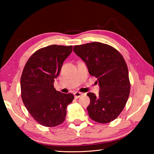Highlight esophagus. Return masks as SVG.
I'll return each mask as SVG.
<instances>
[{"mask_svg": "<svg viewBox=\"0 0 154 154\" xmlns=\"http://www.w3.org/2000/svg\"><path fill=\"white\" fill-rule=\"evenodd\" d=\"M83 93H81L80 92H75L74 93V96L75 99H78V98H79L81 95H82Z\"/></svg>", "mask_w": 154, "mask_h": 154, "instance_id": "1", "label": "esophagus"}]
</instances>
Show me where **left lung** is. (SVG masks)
Returning <instances> with one entry per match:
<instances>
[{"instance_id":"1","label":"left lung","mask_w":154,"mask_h":154,"mask_svg":"<svg viewBox=\"0 0 154 154\" xmlns=\"http://www.w3.org/2000/svg\"><path fill=\"white\" fill-rule=\"evenodd\" d=\"M73 51L86 63L90 75L97 78L100 87L99 96L87 94L90 98L87 108L89 117L103 124L116 119L126 106L130 90L123 56L114 48L100 42L75 45Z\"/></svg>"}]
</instances>
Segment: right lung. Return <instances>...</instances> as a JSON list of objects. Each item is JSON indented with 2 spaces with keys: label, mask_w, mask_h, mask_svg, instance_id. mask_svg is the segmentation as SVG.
<instances>
[{
  "label": "right lung",
  "mask_w": 154,
  "mask_h": 154,
  "mask_svg": "<svg viewBox=\"0 0 154 154\" xmlns=\"http://www.w3.org/2000/svg\"><path fill=\"white\" fill-rule=\"evenodd\" d=\"M72 45H51L37 50L28 59L23 69L20 88L25 106L41 125L54 127L64 122L66 109L74 99L73 94L55 90L54 79L60 73Z\"/></svg>",
  "instance_id": "1"
}]
</instances>
